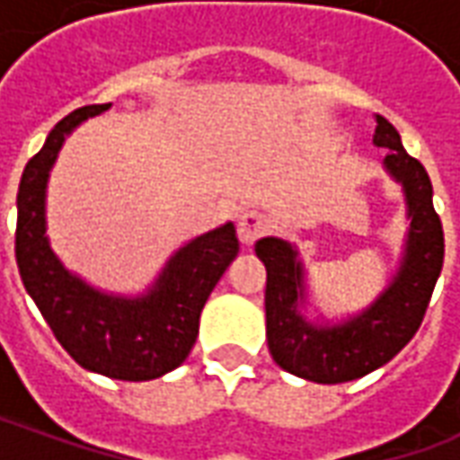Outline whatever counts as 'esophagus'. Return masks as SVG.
<instances>
[{"label":"esophagus","instance_id":"34e87169","mask_svg":"<svg viewBox=\"0 0 460 460\" xmlns=\"http://www.w3.org/2000/svg\"><path fill=\"white\" fill-rule=\"evenodd\" d=\"M270 226H273V224H270V219L263 214V211L249 209L241 214L236 231H239V239L243 241V243H253V241L261 239Z\"/></svg>","mask_w":460,"mask_h":460}]
</instances>
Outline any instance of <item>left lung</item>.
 Masks as SVG:
<instances>
[{
	"instance_id": "left-lung-1",
	"label": "left lung",
	"mask_w": 460,
	"mask_h": 460,
	"mask_svg": "<svg viewBox=\"0 0 460 460\" xmlns=\"http://www.w3.org/2000/svg\"><path fill=\"white\" fill-rule=\"evenodd\" d=\"M376 147H386L385 164L402 181L409 204V239L402 269L392 286L362 315L345 325L318 328L298 313L303 266L290 243L261 239L256 253L266 266V340L276 365L318 385H340L386 365L414 338L444 266V226L434 209V190L424 164L406 155L394 125L376 115Z\"/></svg>"
}]
</instances>
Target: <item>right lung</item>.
<instances>
[{"instance_id":"right-lung-1","label":"right lung","mask_w":460,"mask_h":460,"mask_svg":"<svg viewBox=\"0 0 460 460\" xmlns=\"http://www.w3.org/2000/svg\"><path fill=\"white\" fill-rule=\"evenodd\" d=\"M108 108L111 103L85 105L68 113L26 162L16 194L14 253L26 293L78 365L113 379L145 382L187 359L201 308L236 259L239 239L231 221L191 239L172 256L150 293L135 300L98 293L71 276L46 239V180L66 135Z\"/></svg>"}]
</instances>
